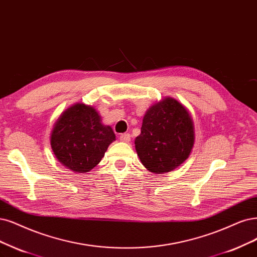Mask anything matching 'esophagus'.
<instances>
[{
	"label": "esophagus",
	"instance_id": "1",
	"mask_svg": "<svg viewBox=\"0 0 257 257\" xmlns=\"http://www.w3.org/2000/svg\"><path fill=\"white\" fill-rule=\"evenodd\" d=\"M119 140L121 142H125V143H129L131 140V136L129 134H122L119 136Z\"/></svg>",
	"mask_w": 257,
	"mask_h": 257
}]
</instances>
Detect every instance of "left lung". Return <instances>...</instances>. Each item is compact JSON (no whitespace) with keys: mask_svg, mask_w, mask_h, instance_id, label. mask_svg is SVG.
<instances>
[{"mask_svg":"<svg viewBox=\"0 0 257 257\" xmlns=\"http://www.w3.org/2000/svg\"><path fill=\"white\" fill-rule=\"evenodd\" d=\"M194 140V123L187 110L176 99L166 98L147 111L135 144L149 172L165 174L188 158Z\"/></svg>","mask_w":257,"mask_h":257,"instance_id":"1","label":"left lung"}]
</instances>
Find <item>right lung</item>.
Here are the masks:
<instances>
[{
	"label": "right lung",
	"instance_id": "right-lung-1",
	"mask_svg": "<svg viewBox=\"0 0 257 257\" xmlns=\"http://www.w3.org/2000/svg\"><path fill=\"white\" fill-rule=\"evenodd\" d=\"M114 140L112 128L102 125L96 110L77 103L56 121L51 145L61 164L75 173H88L100 162Z\"/></svg>",
	"mask_w": 257,
	"mask_h": 257
}]
</instances>
